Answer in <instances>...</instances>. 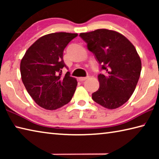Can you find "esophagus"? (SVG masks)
I'll use <instances>...</instances> for the list:
<instances>
[{
  "label": "esophagus",
  "mask_w": 159,
  "mask_h": 159,
  "mask_svg": "<svg viewBox=\"0 0 159 159\" xmlns=\"http://www.w3.org/2000/svg\"><path fill=\"white\" fill-rule=\"evenodd\" d=\"M88 79H89V76H86V77H80L79 78V80H80V81H84V80H87Z\"/></svg>",
  "instance_id": "1"
}]
</instances>
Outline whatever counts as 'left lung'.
Wrapping results in <instances>:
<instances>
[{
  "label": "left lung",
  "mask_w": 159,
  "mask_h": 159,
  "mask_svg": "<svg viewBox=\"0 0 159 159\" xmlns=\"http://www.w3.org/2000/svg\"><path fill=\"white\" fill-rule=\"evenodd\" d=\"M79 36L105 70L99 74V89L92 94L97 103L109 109L125 104L133 95L140 76L142 63L131 42L117 31L101 29Z\"/></svg>",
  "instance_id": "1"
}]
</instances>
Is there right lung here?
<instances>
[{
    "instance_id": "1",
    "label": "right lung",
    "mask_w": 159,
    "mask_h": 159,
    "mask_svg": "<svg viewBox=\"0 0 159 159\" xmlns=\"http://www.w3.org/2000/svg\"><path fill=\"white\" fill-rule=\"evenodd\" d=\"M77 34L58 32L42 36L26 50L20 63L22 82L35 102L48 110H55L71 101L77 80L61 69L66 67L63 52Z\"/></svg>"
}]
</instances>
